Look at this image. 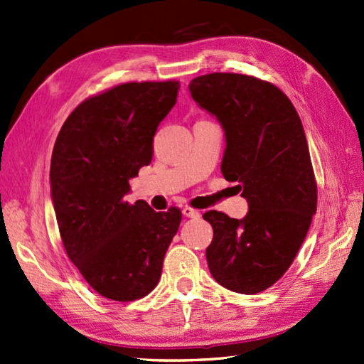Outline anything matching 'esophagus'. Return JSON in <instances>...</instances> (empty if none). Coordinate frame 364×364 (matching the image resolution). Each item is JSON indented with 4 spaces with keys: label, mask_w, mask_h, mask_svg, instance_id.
Wrapping results in <instances>:
<instances>
[{
    "label": "esophagus",
    "mask_w": 364,
    "mask_h": 364,
    "mask_svg": "<svg viewBox=\"0 0 364 364\" xmlns=\"http://www.w3.org/2000/svg\"><path fill=\"white\" fill-rule=\"evenodd\" d=\"M183 215L188 216V218H200L201 216V213L196 209H192V207H184Z\"/></svg>",
    "instance_id": "esophagus-1"
}]
</instances>
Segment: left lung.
<instances>
[{"label":"left lung","instance_id":"1","mask_svg":"<svg viewBox=\"0 0 364 364\" xmlns=\"http://www.w3.org/2000/svg\"><path fill=\"white\" fill-rule=\"evenodd\" d=\"M193 100L225 134L221 172L248 203L242 220L203 215L213 228L205 257L218 284L257 294L285 274L317 209V183L299 114L267 80L237 73L192 79Z\"/></svg>","mask_w":364,"mask_h":364}]
</instances>
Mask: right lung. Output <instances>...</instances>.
<instances>
[{
    "instance_id": "add662e5",
    "label": "right lung",
    "mask_w": 364,
    "mask_h": 364,
    "mask_svg": "<svg viewBox=\"0 0 364 364\" xmlns=\"http://www.w3.org/2000/svg\"><path fill=\"white\" fill-rule=\"evenodd\" d=\"M180 82H128L85 99L62 124L50 164L51 200L70 261L100 296L132 302L157 287L181 210L129 204V178L154 154V136Z\"/></svg>"
}]
</instances>
